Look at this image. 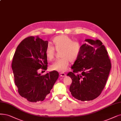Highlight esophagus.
Returning <instances> with one entry per match:
<instances>
[{
  "label": "esophagus",
  "mask_w": 121,
  "mask_h": 121,
  "mask_svg": "<svg viewBox=\"0 0 121 121\" xmlns=\"http://www.w3.org/2000/svg\"><path fill=\"white\" fill-rule=\"evenodd\" d=\"M60 75L61 77H64V76H65V75H66L65 73H64V72H61V73H60Z\"/></svg>",
  "instance_id": "34e87169"
}]
</instances>
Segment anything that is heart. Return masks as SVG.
<instances>
[{"label": "heart", "mask_w": 121, "mask_h": 121, "mask_svg": "<svg viewBox=\"0 0 121 121\" xmlns=\"http://www.w3.org/2000/svg\"><path fill=\"white\" fill-rule=\"evenodd\" d=\"M54 47L48 46L45 51L47 59L52 61L56 56V50L60 52L61 59L56 60L50 65L52 70L60 72L65 71L69 65V61L73 63L78 59L81 49V45L78 41H73L68 36L61 35L55 37L52 40Z\"/></svg>", "instance_id": "b5f03b06"}]
</instances>
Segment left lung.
<instances>
[{
  "instance_id": "8db88e82",
  "label": "left lung",
  "mask_w": 121,
  "mask_h": 121,
  "mask_svg": "<svg viewBox=\"0 0 121 121\" xmlns=\"http://www.w3.org/2000/svg\"><path fill=\"white\" fill-rule=\"evenodd\" d=\"M78 59L67 75L72 79L69 91L76 99L92 100L100 95L111 68L108 52L99 40L86 39Z\"/></svg>"
}]
</instances>
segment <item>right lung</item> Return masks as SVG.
I'll list each match as a JSON object with an SVG mask.
<instances>
[{
	"label": "right lung",
	"instance_id": "add662e5",
	"mask_svg": "<svg viewBox=\"0 0 121 121\" xmlns=\"http://www.w3.org/2000/svg\"><path fill=\"white\" fill-rule=\"evenodd\" d=\"M48 45V41L38 37H27L18 46L13 57L12 69L18 92L31 102L44 100L59 77L56 70L45 75L38 73L40 69H47Z\"/></svg>",
	"mask_w": 121,
	"mask_h": 121
}]
</instances>
